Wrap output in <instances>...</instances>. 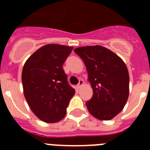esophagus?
<instances>
[{
  "mask_svg": "<svg viewBox=\"0 0 150 150\" xmlns=\"http://www.w3.org/2000/svg\"><path fill=\"white\" fill-rule=\"evenodd\" d=\"M83 83H84V82H83V79H79V83H78V85H77V88H80V87H81L82 86H83Z\"/></svg>",
  "mask_w": 150,
  "mask_h": 150,
  "instance_id": "esophagus-1",
  "label": "esophagus"
}]
</instances>
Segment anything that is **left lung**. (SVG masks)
Wrapping results in <instances>:
<instances>
[{"instance_id":"left-lung-1","label":"left lung","mask_w":150,"mask_h":150,"mask_svg":"<svg viewBox=\"0 0 150 150\" xmlns=\"http://www.w3.org/2000/svg\"><path fill=\"white\" fill-rule=\"evenodd\" d=\"M74 52L83 60L93 95L86 104L93 116L110 120L121 112L129 94V75L120 57L101 46L79 47Z\"/></svg>"}]
</instances>
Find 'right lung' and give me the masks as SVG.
I'll return each instance as SVG.
<instances>
[{
	"mask_svg": "<svg viewBox=\"0 0 150 150\" xmlns=\"http://www.w3.org/2000/svg\"><path fill=\"white\" fill-rule=\"evenodd\" d=\"M71 46L47 44L28 58L22 74L24 95L36 116L45 122H57L66 115L75 89L62 68Z\"/></svg>",
	"mask_w": 150,
	"mask_h": 150,
	"instance_id": "obj_1",
	"label": "right lung"
}]
</instances>
